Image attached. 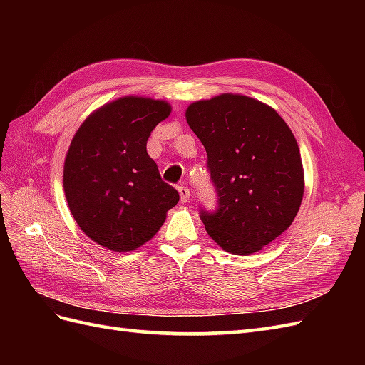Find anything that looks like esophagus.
Returning <instances> with one entry per match:
<instances>
[{"mask_svg":"<svg viewBox=\"0 0 365 365\" xmlns=\"http://www.w3.org/2000/svg\"><path fill=\"white\" fill-rule=\"evenodd\" d=\"M178 192H180V200H181V202H187V201H189V197H190V189H189V187L180 185V187H178Z\"/></svg>","mask_w":365,"mask_h":365,"instance_id":"34e87169","label":"esophagus"}]
</instances>
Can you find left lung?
I'll return each mask as SVG.
<instances>
[{"label": "left lung", "mask_w": 365, "mask_h": 365, "mask_svg": "<svg viewBox=\"0 0 365 365\" xmlns=\"http://www.w3.org/2000/svg\"><path fill=\"white\" fill-rule=\"evenodd\" d=\"M187 123L207 152L217 204L200 210L207 233L233 254H252L288 228L304 190L295 137L284 120L247 96L192 103Z\"/></svg>", "instance_id": "8db88e82"}]
</instances>
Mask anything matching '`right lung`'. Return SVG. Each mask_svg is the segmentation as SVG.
Listing matches in <instances>:
<instances>
[{"instance_id":"add662e5","label":"right lung","mask_w":365,"mask_h":365,"mask_svg":"<svg viewBox=\"0 0 365 365\" xmlns=\"http://www.w3.org/2000/svg\"><path fill=\"white\" fill-rule=\"evenodd\" d=\"M170 106L121 97L88 117L63 165V190L83 233L111 251H132L155 236L180 193L161 180L146 150Z\"/></svg>"}]
</instances>
